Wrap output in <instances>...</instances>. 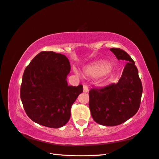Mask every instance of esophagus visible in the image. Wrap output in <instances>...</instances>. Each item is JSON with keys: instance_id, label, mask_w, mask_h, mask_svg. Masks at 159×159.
<instances>
[{"instance_id": "obj_1", "label": "esophagus", "mask_w": 159, "mask_h": 159, "mask_svg": "<svg viewBox=\"0 0 159 159\" xmlns=\"http://www.w3.org/2000/svg\"><path fill=\"white\" fill-rule=\"evenodd\" d=\"M83 87H84V93H88V92L89 91V86H88L87 85H86V84H84Z\"/></svg>"}]
</instances>
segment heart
<instances>
[{"instance_id":"1","label":"heart","mask_w":159,"mask_h":159,"mask_svg":"<svg viewBox=\"0 0 159 159\" xmlns=\"http://www.w3.org/2000/svg\"><path fill=\"white\" fill-rule=\"evenodd\" d=\"M109 68L110 66L107 63L99 62L90 69V73L94 75H101L106 73Z\"/></svg>"}]
</instances>
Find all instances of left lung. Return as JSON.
I'll return each mask as SVG.
<instances>
[{
  "label": "left lung",
  "mask_w": 159,
  "mask_h": 159,
  "mask_svg": "<svg viewBox=\"0 0 159 159\" xmlns=\"http://www.w3.org/2000/svg\"><path fill=\"white\" fill-rule=\"evenodd\" d=\"M118 60L127 62L117 84L89 91V108L94 120L104 126L121 125L135 115L140 107L142 84L135 62L125 50L110 49Z\"/></svg>",
  "instance_id": "obj_1"
}]
</instances>
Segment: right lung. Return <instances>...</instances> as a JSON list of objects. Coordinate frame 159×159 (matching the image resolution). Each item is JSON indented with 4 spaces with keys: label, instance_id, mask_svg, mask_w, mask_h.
<instances>
[{
    "label": "right lung",
    "instance_id": "obj_1",
    "mask_svg": "<svg viewBox=\"0 0 159 159\" xmlns=\"http://www.w3.org/2000/svg\"><path fill=\"white\" fill-rule=\"evenodd\" d=\"M69 59L54 52H41L24 70L20 98L27 116L34 122L57 129L65 125L82 85L68 86Z\"/></svg>",
    "mask_w": 159,
    "mask_h": 159
}]
</instances>
